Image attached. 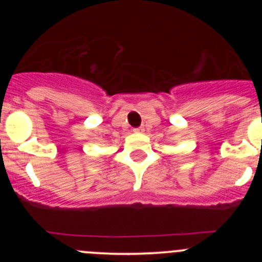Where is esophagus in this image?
<instances>
[{"instance_id":"1","label":"esophagus","mask_w":262,"mask_h":262,"mask_svg":"<svg viewBox=\"0 0 262 262\" xmlns=\"http://www.w3.org/2000/svg\"><path fill=\"white\" fill-rule=\"evenodd\" d=\"M143 130H144L143 126H139V128L134 129V132H136V133H142V132H143Z\"/></svg>"}]
</instances>
